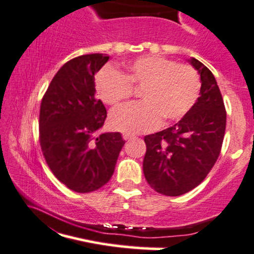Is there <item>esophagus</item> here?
Segmentation results:
<instances>
[{
  "instance_id": "34e87169",
  "label": "esophagus",
  "mask_w": 254,
  "mask_h": 254,
  "mask_svg": "<svg viewBox=\"0 0 254 254\" xmlns=\"http://www.w3.org/2000/svg\"><path fill=\"white\" fill-rule=\"evenodd\" d=\"M122 137H124L125 140H129V139H133V138H134L135 135L129 134V133H124V135H122Z\"/></svg>"
}]
</instances>
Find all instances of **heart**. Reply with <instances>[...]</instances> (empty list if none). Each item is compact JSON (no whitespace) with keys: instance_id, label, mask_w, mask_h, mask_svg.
Segmentation results:
<instances>
[{"instance_id":"1","label":"heart","mask_w":254,"mask_h":254,"mask_svg":"<svg viewBox=\"0 0 254 254\" xmlns=\"http://www.w3.org/2000/svg\"><path fill=\"white\" fill-rule=\"evenodd\" d=\"M96 93L101 100L117 106L140 89L142 103L112 111L110 124L126 133L146 132L161 120L170 124L181 120L197 101L200 78L193 67L160 56L138 57L125 64L121 72L104 67L95 75Z\"/></svg>"}]
</instances>
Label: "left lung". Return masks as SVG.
<instances>
[{
    "instance_id": "1",
    "label": "left lung",
    "mask_w": 254,
    "mask_h": 254,
    "mask_svg": "<svg viewBox=\"0 0 254 254\" xmlns=\"http://www.w3.org/2000/svg\"><path fill=\"white\" fill-rule=\"evenodd\" d=\"M190 64L202 79L200 96L175 126L144 137L143 171L149 186L176 197L197 187L220 155L226 110L215 77L202 62Z\"/></svg>"
}]
</instances>
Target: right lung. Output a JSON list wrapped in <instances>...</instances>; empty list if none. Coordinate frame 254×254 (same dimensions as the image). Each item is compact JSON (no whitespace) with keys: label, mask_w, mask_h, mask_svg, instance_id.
I'll use <instances>...</instances> for the list:
<instances>
[{"label":"right lung","mask_w":254,"mask_h":254,"mask_svg":"<svg viewBox=\"0 0 254 254\" xmlns=\"http://www.w3.org/2000/svg\"><path fill=\"white\" fill-rule=\"evenodd\" d=\"M108 60L101 54L69 60L52 78L41 100L39 142L43 155L55 177L78 193L108 184L125 145L120 132L94 137L108 116L95 96L94 74Z\"/></svg>","instance_id":"obj_1"}]
</instances>
